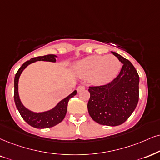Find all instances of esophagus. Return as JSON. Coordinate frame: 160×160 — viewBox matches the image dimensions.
Returning a JSON list of instances; mask_svg holds the SVG:
<instances>
[{
    "label": "esophagus",
    "mask_w": 160,
    "mask_h": 160,
    "mask_svg": "<svg viewBox=\"0 0 160 160\" xmlns=\"http://www.w3.org/2000/svg\"><path fill=\"white\" fill-rule=\"evenodd\" d=\"M85 89V87L84 86H82V85H80V86H78V87H77V91L78 92H80V91H82V90H84Z\"/></svg>",
    "instance_id": "34e87169"
}]
</instances>
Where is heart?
I'll list each match as a JSON object with an SVG mask.
<instances>
[{"mask_svg":"<svg viewBox=\"0 0 160 160\" xmlns=\"http://www.w3.org/2000/svg\"><path fill=\"white\" fill-rule=\"evenodd\" d=\"M122 63L113 55L88 56L76 65V72L80 77L89 78L90 83L102 85L109 83L117 76Z\"/></svg>","mask_w":160,"mask_h":160,"instance_id":"1","label":"heart"}]
</instances>
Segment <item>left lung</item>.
<instances>
[{"label":"left lung","mask_w":160,"mask_h":160,"mask_svg":"<svg viewBox=\"0 0 160 160\" xmlns=\"http://www.w3.org/2000/svg\"><path fill=\"white\" fill-rule=\"evenodd\" d=\"M123 65L113 81L101 86L89 87L88 103L90 116L100 125L117 126L124 123L139 102V76L130 61L112 52Z\"/></svg>","instance_id":"obj_1"}]
</instances>
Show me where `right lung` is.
Instances as JSON below:
<instances>
[{"instance_id":"right-lung-1","label":"right lung","mask_w":160,"mask_h":160,"mask_svg":"<svg viewBox=\"0 0 160 160\" xmlns=\"http://www.w3.org/2000/svg\"><path fill=\"white\" fill-rule=\"evenodd\" d=\"M56 57V56H55V55H47V56L35 57V58H31L30 60L23 63L22 66L19 68V70L15 74V80H14V87H15L14 100H15V105H16L17 109L18 110L19 113L23 120L33 128H49L60 123L64 119L65 115L67 113L69 100L76 95V90H74L68 97L59 102L58 104L54 108L48 110V111L42 112V113H35V112L31 111V110L26 108L21 103L18 95V80L23 70L29 64L37 62V61L56 62V60L55 58Z\"/></svg>"}]
</instances>
